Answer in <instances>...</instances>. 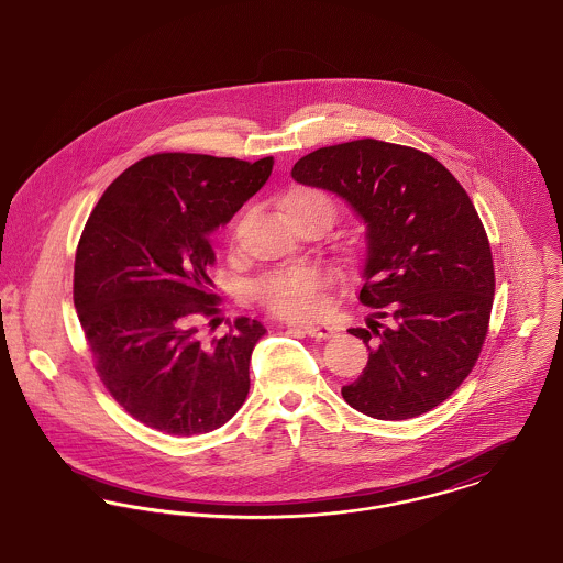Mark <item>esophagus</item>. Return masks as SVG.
I'll return each mask as SVG.
<instances>
[{
  "mask_svg": "<svg viewBox=\"0 0 563 563\" xmlns=\"http://www.w3.org/2000/svg\"><path fill=\"white\" fill-rule=\"evenodd\" d=\"M298 328L302 330L306 336L317 339V341H325V339H330L334 334V330L330 325H325V323H303V325H298Z\"/></svg>",
  "mask_w": 563,
  "mask_h": 563,
  "instance_id": "esophagus-1",
  "label": "esophagus"
}]
</instances>
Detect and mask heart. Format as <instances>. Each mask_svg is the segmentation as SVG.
I'll return each mask as SVG.
<instances>
[{"instance_id": "heart-1", "label": "heart", "mask_w": 563, "mask_h": 563, "mask_svg": "<svg viewBox=\"0 0 563 563\" xmlns=\"http://www.w3.org/2000/svg\"><path fill=\"white\" fill-rule=\"evenodd\" d=\"M325 208L334 218V203L314 188H294L285 199L283 208L289 217L306 208ZM238 220L229 229V238L235 235ZM330 287V274L321 265L303 263L265 274L253 287V296L272 314L283 319H312L325 306V291Z\"/></svg>"}]
</instances>
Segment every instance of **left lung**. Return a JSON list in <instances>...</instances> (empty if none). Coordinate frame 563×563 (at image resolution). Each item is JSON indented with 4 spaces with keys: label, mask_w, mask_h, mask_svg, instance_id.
<instances>
[{
    "label": "left lung",
    "mask_w": 563,
    "mask_h": 563,
    "mask_svg": "<svg viewBox=\"0 0 563 563\" xmlns=\"http://www.w3.org/2000/svg\"><path fill=\"white\" fill-rule=\"evenodd\" d=\"M291 177L336 192L366 222L360 302L375 314L349 334L371 353L343 398L377 420L431 411L476 366L495 296L470 195L427 152L377 139L319 147Z\"/></svg>",
    "instance_id": "8db88e82"
}]
</instances>
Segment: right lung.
<instances>
[{
    "instance_id": "right-lung-1",
    "label": "right lung",
    "mask_w": 563,
    "mask_h": 563,
    "mask_svg": "<svg viewBox=\"0 0 563 563\" xmlns=\"http://www.w3.org/2000/svg\"><path fill=\"white\" fill-rule=\"evenodd\" d=\"M274 158L246 163L163 152L118 175L89 214L75 257V308L93 368L130 416L161 433H210L251 388L265 328L238 317L220 339L208 235L260 190Z\"/></svg>"
}]
</instances>
